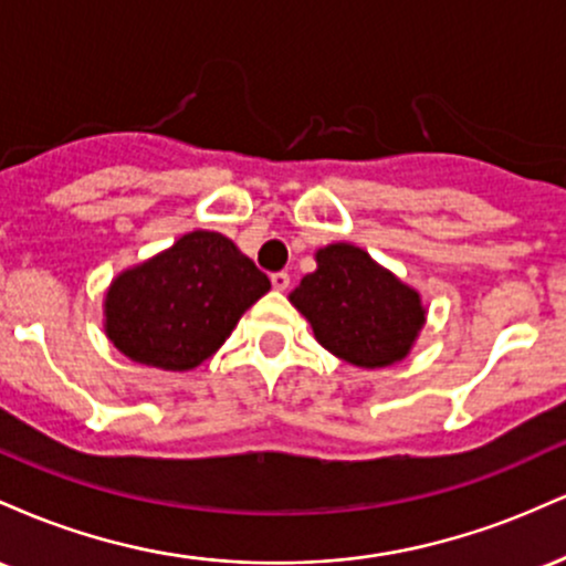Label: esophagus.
I'll use <instances>...</instances> for the list:
<instances>
[{
  "label": "esophagus",
  "instance_id": "1",
  "mask_svg": "<svg viewBox=\"0 0 566 566\" xmlns=\"http://www.w3.org/2000/svg\"><path fill=\"white\" fill-rule=\"evenodd\" d=\"M271 284H274V290L284 292L290 287V274L287 271H276V274H271Z\"/></svg>",
  "mask_w": 566,
  "mask_h": 566
}]
</instances>
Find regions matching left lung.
I'll return each instance as SVG.
<instances>
[{
  "instance_id": "1",
  "label": "left lung",
  "mask_w": 566,
  "mask_h": 566,
  "mask_svg": "<svg viewBox=\"0 0 566 566\" xmlns=\"http://www.w3.org/2000/svg\"><path fill=\"white\" fill-rule=\"evenodd\" d=\"M314 258L316 271L290 292V303L308 319L316 340L361 369L407 359L428 314L420 292L356 244H327Z\"/></svg>"
}]
</instances>
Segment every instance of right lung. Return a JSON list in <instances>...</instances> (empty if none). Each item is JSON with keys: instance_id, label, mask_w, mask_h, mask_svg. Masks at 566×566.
<instances>
[{"instance_id": "right-lung-1", "label": "right lung", "mask_w": 566, "mask_h": 566, "mask_svg": "<svg viewBox=\"0 0 566 566\" xmlns=\"http://www.w3.org/2000/svg\"><path fill=\"white\" fill-rule=\"evenodd\" d=\"M269 290V276L229 237L197 229L112 279L103 329L127 359L186 373L210 359Z\"/></svg>"}]
</instances>
